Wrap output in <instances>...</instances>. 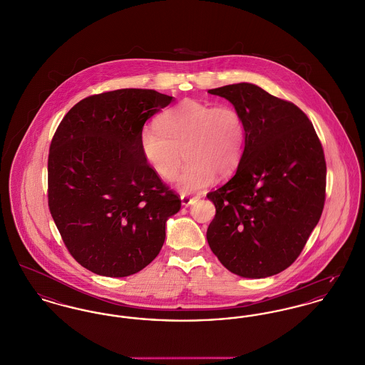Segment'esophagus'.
<instances>
[{
  "mask_svg": "<svg viewBox=\"0 0 365 365\" xmlns=\"http://www.w3.org/2000/svg\"><path fill=\"white\" fill-rule=\"evenodd\" d=\"M195 200H198V197H189V195H180V201H182V205L183 207H189L190 204H193Z\"/></svg>",
  "mask_w": 365,
  "mask_h": 365,
  "instance_id": "esophagus-1",
  "label": "esophagus"
}]
</instances>
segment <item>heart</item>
Returning a JSON list of instances; mask_svg holds the SVG:
<instances>
[{"label":"heart","instance_id":"b5f03b06","mask_svg":"<svg viewBox=\"0 0 365 365\" xmlns=\"http://www.w3.org/2000/svg\"><path fill=\"white\" fill-rule=\"evenodd\" d=\"M247 139L245 121L233 106H211L185 101L160 118V128L146 125L139 136L140 151L151 170L170 179L180 193H195L235 171Z\"/></svg>","mask_w":365,"mask_h":365}]
</instances>
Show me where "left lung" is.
<instances>
[{
	"label": "left lung",
	"mask_w": 365,
	"mask_h": 365,
	"mask_svg": "<svg viewBox=\"0 0 365 365\" xmlns=\"http://www.w3.org/2000/svg\"><path fill=\"white\" fill-rule=\"evenodd\" d=\"M227 99L247 128L235 176L207 194L216 214L207 240L240 277L264 279L291 266L317 226L327 167L307 115L260 86L240 83L208 91Z\"/></svg>",
	"instance_id": "8db88e82"
}]
</instances>
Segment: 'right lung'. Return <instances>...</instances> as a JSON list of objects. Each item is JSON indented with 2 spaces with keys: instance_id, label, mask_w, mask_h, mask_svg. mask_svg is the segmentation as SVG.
Segmentation results:
<instances>
[{
  "instance_id": "right-lung-1",
  "label": "right lung",
  "mask_w": 365,
  "mask_h": 365,
  "mask_svg": "<svg viewBox=\"0 0 365 365\" xmlns=\"http://www.w3.org/2000/svg\"><path fill=\"white\" fill-rule=\"evenodd\" d=\"M173 98L125 88L66 114L48 157V205L73 257L95 274L127 277L163 248L180 200L146 163L139 136Z\"/></svg>"
}]
</instances>
